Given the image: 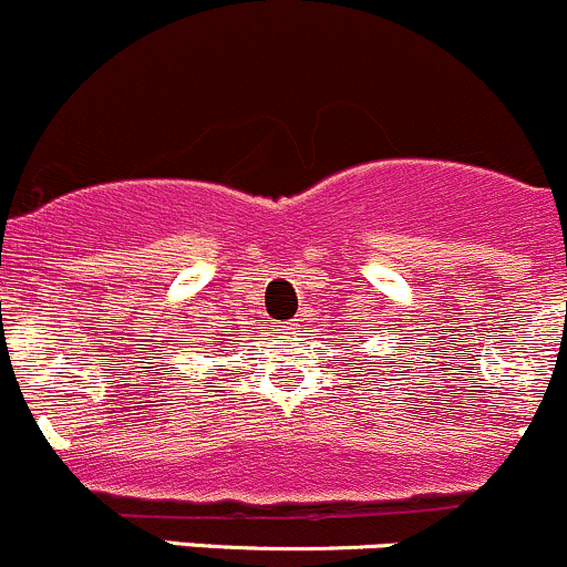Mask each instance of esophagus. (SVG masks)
Wrapping results in <instances>:
<instances>
[{
  "label": "esophagus",
  "mask_w": 567,
  "mask_h": 567,
  "mask_svg": "<svg viewBox=\"0 0 567 567\" xmlns=\"http://www.w3.org/2000/svg\"><path fill=\"white\" fill-rule=\"evenodd\" d=\"M295 327H297V322H289V327H286V330H295Z\"/></svg>",
  "instance_id": "obj_1"
}]
</instances>
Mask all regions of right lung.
<instances>
[{"label":"right lung","instance_id":"add662e5","mask_svg":"<svg viewBox=\"0 0 567 567\" xmlns=\"http://www.w3.org/2000/svg\"><path fill=\"white\" fill-rule=\"evenodd\" d=\"M226 341V338H218V343H224ZM224 352H229V349H224Z\"/></svg>","mask_w":567,"mask_h":567}]
</instances>
